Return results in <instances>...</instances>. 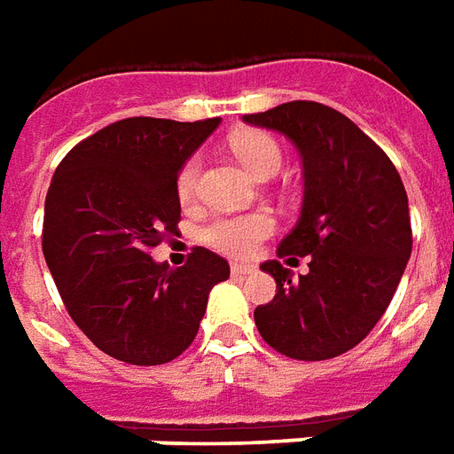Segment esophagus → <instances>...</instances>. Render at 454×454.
Masks as SVG:
<instances>
[{"mask_svg": "<svg viewBox=\"0 0 454 454\" xmlns=\"http://www.w3.org/2000/svg\"><path fill=\"white\" fill-rule=\"evenodd\" d=\"M231 272H233V277H247L255 272V265H247V262H233V265H231Z\"/></svg>", "mask_w": 454, "mask_h": 454, "instance_id": "1", "label": "esophagus"}]
</instances>
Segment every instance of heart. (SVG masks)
Wrapping results in <instances>:
<instances>
[{
    "label": "heart",
    "instance_id": "b5f03b06",
    "mask_svg": "<svg viewBox=\"0 0 454 454\" xmlns=\"http://www.w3.org/2000/svg\"><path fill=\"white\" fill-rule=\"evenodd\" d=\"M231 145L236 150L240 162L250 172H255L257 177H262L267 172H277L282 165V148L272 136L260 133V130H247L238 133L231 140ZM199 172H201V158L189 155L177 169L175 189L182 204H189L197 197L199 189ZM275 233V218L270 211H246V214H221L207 221L199 228V240L204 246L214 247L218 253L231 257H247L255 253V247Z\"/></svg>",
    "mask_w": 454,
    "mask_h": 454
}]
</instances>
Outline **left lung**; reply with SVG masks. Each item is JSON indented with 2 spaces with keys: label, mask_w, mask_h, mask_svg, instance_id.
<instances>
[{
  "label": "left lung",
  "mask_w": 454,
  "mask_h": 454,
  "mask_svg": "<svg viewBox=\"0 0 454 454\" xmlns=\"http://www.w3.org/2000/svg\"><path fill=\"white\" fill-rule=\"evenodd\" d=\"M243 119L279 130L304 158V207L277 255H309L292 279L279 260L262 265L277 294L255 309L262 340L292 360H331L377 325L413 246L409 197L389 155L348 116L318 102H286Z\"/></svg>",
  "instance_id": "1"
}]
</instances>
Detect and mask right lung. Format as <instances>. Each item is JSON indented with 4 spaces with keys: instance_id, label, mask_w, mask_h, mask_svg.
Returning <instances> with one entry per match:
<instances>
[{
    "instance_id": "1",
    "label": "right lung",
    "mask_w": 454,
    "mask_h": 454,
    "mask_svg": "<svg viewBox=\"0 0 454 454\" xmlns=\"http://www.w3.org/2000/svg\"><path fill=\"white\" fill-rule=\"evenodd\" d=\"M218 119L133 116L77 143L48 187L43 255L74 324L106 355L165 364L187 350L211 286L231 275L221 255L192 247L182 267L150 250L177 233V169Z\"/></svg>"
}]
</instances>
